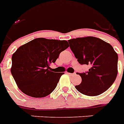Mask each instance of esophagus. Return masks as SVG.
I'll return each mask as SVG.
<instances>
[{"mask_svg":"<svg viewBox=\"0 0 124 124\" xmlns=\"http://www.w3.org/2000/svg\"><path fill=\"white\" fill-rule=\"evenodd\" d=\"M67 74H69V76H74V75H75V73H69V72H68Z\"/></svg>","mask_w":124,"mask_h":124,"instance_id":"esophagus-1","label":"esophagus"}]
</instances>
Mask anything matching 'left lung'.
Here are the masks:
<instances>
[{"instance_id":"obj_1","label":"left lung","mask_w":124,"mask_h":124,"mask_svg":"<svg viewBox=\"0 0 124 124\" xmlns=\"http://www.w3.org/2000/svg\"><path fill=\"white\" fill-rule=\"evenodd\" d=\"M69 47L80 64L89 65L88 72L77 73L81 83L75 88L88 96L100 95L114 83L118 73V55L109 43L95 37L68 41Z\"/></svg>"}]
</instances>
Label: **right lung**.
<instances>
[{
	"label": "right lung",
	"instance_id": "add662e5",
	"mask_svg": "<svg viewBox=\"0 0 124 124\" xmlns=\"http://www.w3.org/2000/svg\"><path fill=\"white\" fill-rule=\"evenodd\" d=\"M69 46L67 41L36 38L19 47L12 56L11 72L20 90L33 97H44L55 90L64 72L50 65Z\"/></svg>",
	"mask_w": 124,
	"mask_h": 124
}]
</instances>
